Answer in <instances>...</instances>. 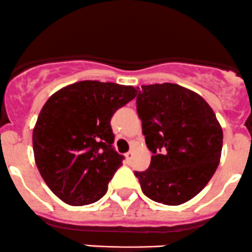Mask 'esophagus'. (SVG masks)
Returning a JSON list of instances; mask_svg holds the SVG:
<instances>
[{
	"label": "esophagus",
	"instance_id": "1",
	"mask_svg": "<svg viewBox=\"0 0 252 252\" xmlns=\"http://www.w3.org/2000/svg\"><path fill=\"white\" fill-rule=\"evenodd\" d=\"M125 157H126V159H127V161H131V159H132V157H133V152H127V153L125 154Z\"/></svg>",
	"mask_w": 252,
	"mask_h": 252
}]
</instances>
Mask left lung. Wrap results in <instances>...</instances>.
I'll use <instances>...</instances> for the list:
<instances>
[{
	"label": "left lung",
	"instance_id": "1",
	"mask_svg": "<svg viewBox=\"0 0 252 252\" xmlns=\"http://www.w3.org/2000/svg\"><path fill=\"white\" fill-rule=\"evenodd\" d=\"M137 114L151 165L134 171L144 195L178 206L202 191L217 170L223 131L207 101L174 83L142 86Z\"/></svg>",
	"mask_w": 252,
	"mask_h": 252
}]
</instances>
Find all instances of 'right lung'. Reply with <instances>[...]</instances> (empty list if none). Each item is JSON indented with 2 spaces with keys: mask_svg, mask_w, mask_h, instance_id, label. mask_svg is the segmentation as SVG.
Returning a JSON list of instances; mask_svg holds the SVG:
<instances>
[{
  "mask_svg": "<svg viewBox=\"0 0 252 252\" xmlns=\"http://www.w3.org/2000/svg\"><path fill=\"white\" fill-rule=\"evenodd\" d=\"M131 86L82 81L52 94L33 129L36 166L50 190L71 206L91 205L123 165L110 121L136 96Z\"/></svg>",
  "mask_w": 252,
  "mask_h": 252,
  "instance_id": "1",
  "label": "right lung"
}]
</instances>
